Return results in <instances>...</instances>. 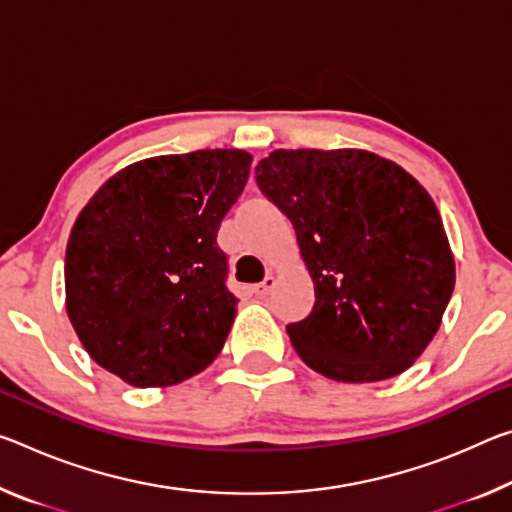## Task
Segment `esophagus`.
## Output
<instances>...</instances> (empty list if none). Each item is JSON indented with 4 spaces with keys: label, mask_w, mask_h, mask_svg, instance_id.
<instances>
[{
    "label": "esophagus",
    "mask_w": 512,
    "mask_h": 512,
    "mask_svg": "<svg viewBox=\"0 0 512 512\" xmlns=\"http://www.w3.org/2000/svg\"><path fill=\"white\" fill-rule=\"evenodd\" d=\"M273 287H275V278H273V275H266V278L259 282V285H255V294L264 298V296L271 294Z\"/></svg>",
    "instance_id": "1"
}]
</instances>
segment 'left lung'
Listing matches in <instances>:
<instances>
[{
  "label": "left lung",
  "mask_w": 512,
  "mask_h": 512,
  "mask_svg": "<svg viewBox=\"0 0 512 512\" xmlns=\"http://www.w3.org/2000/svg\"><path fill=\"white\" fill-rule=\"evenodd\" d=\"M255 173L314 282L310 316L287 326L300 360L337 383L399 376L431 344L456 285L433 198L367 150H275Z\"/></svg>",
  "instance_id": "8db88e82"
}]
</instances>
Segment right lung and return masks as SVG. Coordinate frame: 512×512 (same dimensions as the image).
<instances>
[{
  "instance_id": "1",
  "label": "right lung",
  "mask_w": 512,
  "mask_h": 512,
  "mask_svg": "<svg viewBox=\"0 0 512 512\" xmlns=\"http://www.w3.org/2000/svg\"><path fill=\"white\" fill-rule=\"evenodd\" d=\"M250 161L243 150L143 159L81 209L66 248V310L102 369L134 387H168L221 353L237 296L216 234Z\"/></svg>"
}]
</instances>
